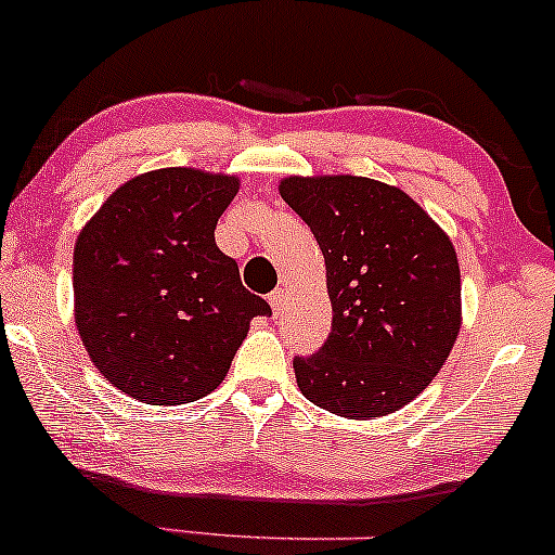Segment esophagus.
<instances>
[{
  "label": "esophagus",
  "mask_w": 555,
  "mask_h": 555,
  "mask_svg": "<svg viewBox=\"0 0 555 555\" xmlns=\"http://www.w3.org/2000/svg\"><path fill=\"white\" fill-rule=\"evenodd\" d=\"M269 302H271L273 313H279V310H284V305H286V292L282 289V286H279V289H273V292H271V295H269Z\"/></svg>",
  "instance_id": "esophagus-1"
}]
</instances>
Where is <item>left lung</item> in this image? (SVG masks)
Segmentation results:
<instances>
[{
    "instance_id": "obj_1",
    "label": "left lung",
    "mask_w": 555,
    "mask_h": 555,
    "mask_svg": "<svg viewBox=\"0 0 555 555\" xmlns=\"http://www.w3.org/2000/svg\"><path fill=\"white\" fill-rule=\"evenodd\" d=\"M279 193L315 234L334 310L323 347L292 362L299 391L349 420L391 415L436 378L460 334L449 234L367 177H286Z\"/></svg>"
}]
</instances>
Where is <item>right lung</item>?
I'll list each match as a JSON object with an SVG mask.
<instances>
[{"instance_id":"add662e5","label":"right lung","mask_w":555,"mask_h":555,"mask_svg":"<svg viewBox=\"0 0 555 555\" xmlns=\"http://www.w3.org/2000/svg\"><path fill=\"white\" fill-rule=\"evenodd\" d=\"M240 180L169 167L106 197L75 242V326L106 380L145 404H188L224 380L263 297L214 229Z\"/></svg>"}]
</instances>
